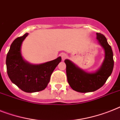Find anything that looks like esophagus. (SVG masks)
<instances>
[{
    "label": "esophagus",
    "mask_w": 120,
    "mask_h": 120,
    "mask_svg": "<svg viewBox=\"0 0 120 120\" xmlns=\"http://www.w3.org/2000/svg\"><path fill=\"white\" fill-rule=\"evenodd\" d=\"M61 57H62V60H64L65 59H66V58L68 57V55H67V53H61Z\"/></svg>",
    "instance_id": "obj_1"
}]
</instances>
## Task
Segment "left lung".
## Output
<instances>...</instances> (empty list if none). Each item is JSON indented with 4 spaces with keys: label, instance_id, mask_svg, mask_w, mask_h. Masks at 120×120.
Wrapping results in <instances>:
<instances>
[{
    "label": "left lung",
    "instance_id": "obj_1",
    "mask_svg": "<svg viewBox=\"0 0 120 120\" xmlns=\"http://www.w3.org/2000/svg\"><path fill=\"white\" fill-rule=\"evenodd\" d=\"M99 44L103 47L105 58L101 67L94 73H87L69 60H65L67 80L70 87L77 92H94L103 86L112 73L114 66L113 54L107 39L101 33H96Z\"/></svg>",
    "mask_w": 120,
    "mask_h": 120
}]
</instances>
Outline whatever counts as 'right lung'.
Listing matches in <instances>:
<instances>
[{
    "label": "right lung",
    "mask_w": 120,
    "mask_h": 120,
    "mask_svg": "<svg viewBox=\"0 0 120 120\" xmlns=\"http://www.w3.org/2000/svg\"><path fill=\"white\" fill-rule=\"evenodd\" d=\"M28 35L26 33L13 41L7 55L8 76L11 82L26 92L44 90L50 81L53 70L62 60L61 57L46 63L33 65L23 59L21 53L22 42Z\"/></svg>",
    "instance_id": "obj_1"
}]
</instances>
